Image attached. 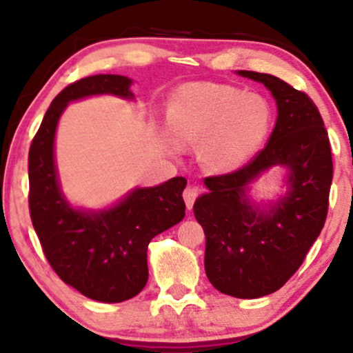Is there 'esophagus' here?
<instances>
[{
	"instance_id": "obj_1",
	"label": "esophagus",
	"mask_w": 353,
	"mask_h": 353,
	"mask_svg": "<svg viewBox=\"0 0 353 353\" xmlns=\"http://www.w3.org/2000/svg\"><path fill=\"white\" fill-rule=\"evenodd\" d=\"M197 194H199V190H197V188H194V185H189V188H185L184 194H182V197H184L185 205H188L189 210L192 209L194 201L197 199Z\"/></svg>"
}]
</instances>
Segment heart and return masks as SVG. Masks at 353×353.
Masks as SVG:
<instances>
[{
    "label": "heart",
    "instance_id": "1",
    "mask_svg": "<svg viewBox=\"0 0 353 353\" xmlns=\"http://www.w3.org/2000/svg\"><path fill=\"white\" fill-rule=\"evenodd\" d=\"M164 143L172 152L182 144H199L201 161L216 172H230L261 151L272 114L264 98L216 83L181 88L168 103Z\"/></svg>",
    "mask_w": 353,
    "mask_h": 353
}]
</instances>
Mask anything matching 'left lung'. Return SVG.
Masks as SVG:
<instances>
[{"label": "left lung", "mask_w": 353, "mask_h": 353, "mask_svg": "<svg viewBox=\"0 0 353 353\" xmlns=\"http://www.w3.org/2000/svg\"><path fill=\"white\" fill-rule=\"evenodd\" d=\"M262 83L277 104L269 143L237 171L205 177L194 216L205 234L209 282L237 299L264 297L297 272L325 224L332 184V151L322 116L305 92L272 74L239 71ZM274 165L290 171L288 192L261 208L248 185Z\"/></svg>", "instance_id": "1"}]
</instances>
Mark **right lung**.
<instances>
[{"label": "right lung", "instance_id": "obj_1", "mask_svg": "<svg viewBox=\"0 0 353 353\" xmlns=\"http://www.w3.org/2000/svg\"><path fill=\"white\" fill-rule=\"evenodd\" d=\"M131 84L125 76L96 74L64 88L48 108L28 157L30 214L48 262L68 285L108 303L144 289L149 242L184 219L188 181L172 177L154 188H136L109 209H76L61 192L54 136L68 103L96 94L134 99Z\"/></svg>", "mask_w": 353, "mask_h": 353}]
</instances>
